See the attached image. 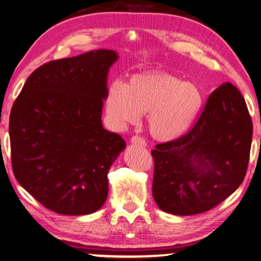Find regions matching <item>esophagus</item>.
<instances>
[{
	"label": "esophagus",
	"instance_id": "1",
	"mask_svg": "<svg viewBox=\"0 0 261 261\" xmlns=\"http://www.w3.org/2000/svg\"><path fill=\"white\" fill-rule=\"evenodd\" d=\"M130 142L132 144H138V145H141V146H145L146 145L145 139H143L142 137H138V136H132L131 139H130Z\"/></svg>",
	"mask_w": 261,
	"mask_h": 261
}]
</instances>
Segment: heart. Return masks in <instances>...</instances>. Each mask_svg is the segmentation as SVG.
<instances>
[{"instance_id":"heart-1","label":"heart","mask_w":261,"mask_h":261,"mask_svg":"<svg viewBox=\"0 0 261 261\" xmlns=\"http://www.w3.org/2000/svg\"><path fill=\"white\" fill-rule=\"evenodd\" d=\"M205 96L198 85L172 73L152 70L136 73L129 82H111L106 95V115L115 129L136 123L146 114V127L153 138H179L196 123Z\"/></svg>"}]
</instances>
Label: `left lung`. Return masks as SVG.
Segmentation results:
<instances>
[{"mask_svg":"<svg viewBox=\"0 0 261 261\" xmlns=\"http://www.w3.org/2000/svg\"><path fill=\"white\" fill-rule=\"evenodd\" d=\"M252 119L234 85L221 84L210 95L188 134L152 150L153 199L164 212L192 216L230 197L246 174Z\"/></svg>","mask_w":261,"mask_h":261,"instance_id":"left-lung-1","label":"left lung"}]
</instances>
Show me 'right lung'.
I'll use <instances>...</instances> for the list:
<instances>
[{
    "mask_svg": "<svg viewBox=\"0 0 261 261\" xmlns=\"http://www.w3.org/2000/svg\"><path fill=\"white\" fill-rule=\"evenodd\" d=\"M114 50L51 61L31 73L10 112L11 165L35 199L65 216L106 203L108 172L125 141L103 127L102 109Z\"/></svg>",
    "mask_w": 261,
    "mask_h": 261,
    "instance_id": "1",
    "label": "right lung"
}]
</instances>
